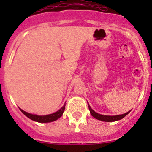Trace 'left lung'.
<instances>
[{"instance_id":"left-lung-1","label":"left lung","mask_w":152,"mask_h":152,"mask_svg":"<svg viewBox=\"0 0 152 152\" xmlns=\"http://www.w3.org/2000/svg\"><path fill=\"white\" fill-rule=\"evenodd\" d=\"M88 107L89 110H90V114L95 118L98 119L99 121H105V122H113V121H119L121 119L124 118L126 115L129 114L130 113V111L127 112L126 113H124V114L122 115H103L99 114V113H96L93 109L90 107V106L88 104Z\"/></svg>"}]
</instances>
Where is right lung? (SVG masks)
<instances>
[{"instance_id": "obj_1", "label": "right lung", "mask_w": 152, "mask_h": 152, "mask_svg": "<svg viewBox=\"0 0 152 152\" xmlns=\"http://www.w3.org/2000/svg\"><path fill=\"white\" fill-rule=\"evenodd\" d=\"M65 104H64L63 107H62L60 110H58L57 112H56V113H52V114L47 115H33L23 111V110H21L20 108L19 109L26 116H27V117H28V118H30L31 120L34 121H37V122H39V123H48V122L54 121L57 120L58 118H59L62 115V114H63V112L64 110H65Z\"/></svg>"}]
</instances>
